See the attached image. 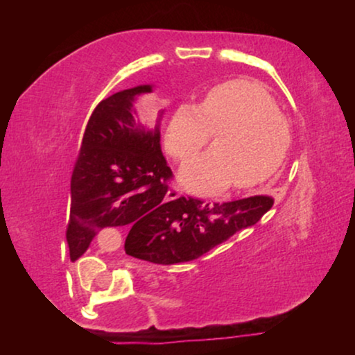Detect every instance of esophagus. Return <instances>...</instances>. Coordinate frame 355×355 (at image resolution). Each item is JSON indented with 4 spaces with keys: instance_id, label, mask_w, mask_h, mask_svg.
<instances>
[{
    "instance_id": "obj_1",
    "label": "esophagus",
    "mask_w": 355,
    "mask_h": 355,
    "mask_svg": "<svg viewBox=\"0 0 355 355\" xmlns=\"http://www.w3.org/2000/svg\"><path fill=\"white\" fill-rule=\"evenodd\" d=\"M166 200H177V198L182 197V191L178 189H170L168 191H166Z\"/></svg>"
}]
</instances>
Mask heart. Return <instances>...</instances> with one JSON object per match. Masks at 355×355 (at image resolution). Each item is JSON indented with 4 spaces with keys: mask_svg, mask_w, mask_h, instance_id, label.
<instances>
[{
    "mask_svg": "<svg viewBox=\"0 0 355 355\" xmlns=\"http://www.w3.org/2000/svg\"><path fill=\"white\" fill-rule=\"evenodd\" d=\"M217 135L214 152L191 158L178 182L185 190L210 195L252 189L274 177L291 145V130L270 95L250 81H227L205 95L202 107L175 110L165 145L177 160H187Z\"/></svg>",
    "mask_w": 355,
    "mask_h": 355,
    "instance_id": "b5f03b06",
    "label": "heart"
}]
</instances>
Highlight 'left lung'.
<instances>
[{"instance_id": "obj_1", "label": "left lung", "mask_w": 355, "mask_h": 355, "mask_svg": "<svg viewBox=\"0 0 355 355\" xmlns=\"http://www.w3.org/2000/svg\"><path fill=\"white\" fill-rule=\"evenodd\" d=\"M272 205L274 200L266 195L214 205L180 197L166 203L158 217L133 227L125 240V252L162 266L190 262L255 225Z\"/></svg>"}]
</instances>
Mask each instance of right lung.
<instances>
[{
    "label": "right lung",
    "mask_w": 355,
    "mask_h": 355,
    "mask_svg": "<svg viewBox=\"0 0 355 355\" xmlns=\"http://www.w3.org/2000/svg\"><path fill=\"white\" fill-rule=\"evenodd\" d=\"M153 85L121 89L92 113L71 177L67 242L76 260L101 229L132 225L162 214L172 170L160 145L158 112L153 128L138 120V100Z\"/></svg>",
    "instance_id": "1"
}]
</instances>
